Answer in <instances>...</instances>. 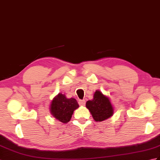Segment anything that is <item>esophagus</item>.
I'll list each match as a JSON object with an SVG mask.
<instances>
[{
	"label": "esophagus",
	"mask_w": 160,
	"mask_h": 160,
	"mask_svg": "<svg viewBox=\"0 0 160 160\" xmlns=\"http://www.w3.org/2000/svg\"><path fill=\"white\" fill-rule=\"evenodd\" d=\"M78 103L80 106H85V104H86V101L85 100H79Z\"/></svg>",
	"instance_id": "esophagus-1"
}]
</instances>
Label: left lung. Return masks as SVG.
Wrapping results in <instances>:
<instances>
[{
	"instance_id": "8db88e82",
	"label": "left lung",
	"mask_w": 160,
	"mask_h": 160,
	"mask_svg": "<svg viewBox=\"0 0 160 160\" xmlns=\"http://www.w3.org/2000/svg\"><path fill=\"white\" fill-rule=\"evenodd\" d=\"M86 107L90 111L93 119L97 122L107 119L114 113V108L109 98L99 91H95L93 99L87 102Z\"/></svg>"
}]
</instances>
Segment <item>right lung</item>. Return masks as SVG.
Here are the masks:
<instances>
[{
	"label": "right lung",
	"mask_w": 160,
	"mask_h": 160,
	"mask_svg": "<svg viewBox=\"0 0 160 160\" xmlns=\"http://www.w3.org/2000/svg\"><path fill=\"white\" fill-rule=\"evenodd\" d=\"M78 107L76 99H68L65 97V95L60 92L51 102L50 112L56 119L67 123L71 119L73 111Z\"/></svg>",
	"instance_id": "1"
}]
</instances>
